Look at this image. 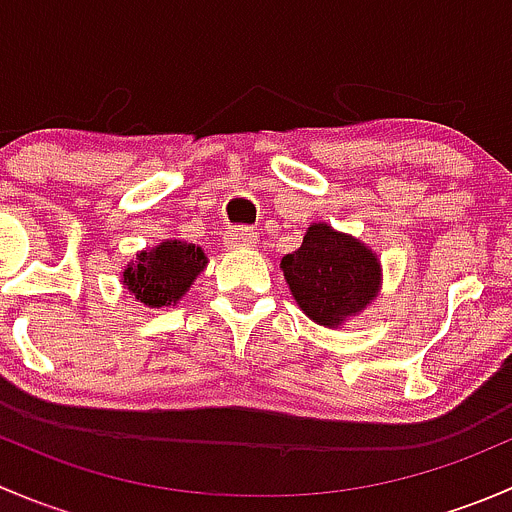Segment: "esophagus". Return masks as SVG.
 Listing matches in <instances>:
<instances>
[{
    "label": "esophagus",
    "instance_id": "esophagus-1",
    "mask_svg": "<svg viewBox=\"0 0 512 512\" xmlns=\"http://www.w3.org/2000/svg\"><path fill=\"white\" fill-rule=\"evenodd\" d=\"M225 245L230 247V250H245V247H255L257 232L250 230V227H235V230L227 232Z\"/></svg>",
    "mask_w": 512,
    "mask_h": 512
}]
</instances>
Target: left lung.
Wrapping results in <instances>:
<instances>
[{
	"label": "left lung",
	"mask_w": 512,
	"mask_h": 512,
	"mask_svg": "<svg viewBox=\"0 0 512 512\" xmlns=\"http://www.w3.org/2000/svg\"><path fill=\"white\" fill-rule=\"evenodd\" d=\"M282 272L299 307L324 327L361 312L379 289V260L354 237L314 223L302 247L282 257Z\"/></svg>",
	"instance_id": "8db88e82"
}]
</instances>
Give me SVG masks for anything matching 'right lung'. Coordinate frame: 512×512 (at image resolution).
Wrapping results in <instances>:
<instances>
[{
	"mask_svg": "<svg viewBox=\"0 0 512 512\" xmlns=\"http://www.w3.org/2000/svg\"><path fill=\"white\" fill-rule=\"evenodd\" d=\"M205 265L208 260L200 247L178 240L160 242L136 257V262L123 272V282L146 307H165L188 292Z\"/></svg>",
	"mask_w": 512,
	"mask_h": 512,
	"instance_id": "1",
	"label": "right lung"
}]
</instances>
